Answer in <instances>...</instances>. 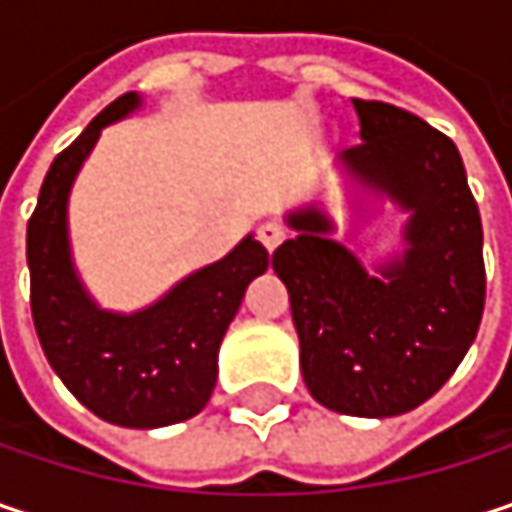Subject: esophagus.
<instances>
[{"label": "esophagus", "mask_w": 512, "mask_h": 512, "mask_svg": "<svg viewBox=\"0 0 512 512\" xmlns=\"http://www.w3.org/2000/svg\"><path fill=\"white\" fill-rule=\"evenodd\" d=\"M257 240H260L269 252H275V249L281 246V240H284V228H281L278 222H263V225H257Z\"/></svg>", "instance_id": "esophagus-1"}]
</instances>
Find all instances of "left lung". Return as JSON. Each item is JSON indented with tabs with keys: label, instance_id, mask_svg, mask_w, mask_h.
Masks as SVG:
<instances>
[{
	"label": "left lung",
	"instance_id": "8db88e82",
	"mask_svg": "<svg viewBox=\"0 0 512 512\" xmlns=\"http://www.w3.org/2000/svg\"><path fill=\"white\" fill-rule=\"evenodd\" d=\"M353 109L361 142L338 156L353 213L361 219L367 198L394 204L406 216L403 249L364 266L308 201L284 216L293 240L275 249L272 269L290 293L311 397L341 415L391 418L430 400L477 335L483 228L448 136L388 103Z\"/></svg>",
	"mask_w": 512,
	"mask_h": 512
}]
</instances>
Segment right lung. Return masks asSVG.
<instances>
[{"label":"right lung","mask_w":512,"mask_h":512,"mask_svg":"<svg viewBox=\"0 0 512 512\" xmlns=\"http://www.w3.org/2000/svg\"><path fill=\"white\" fill-rule=\"evenodd\" d=\"M142 106L136 91L109 103L82 136L52 159L26 231L32 320L44 356L67 391L97 418L154 430L198 415L216 385L219 347L246 287L266 272L269 252L243 237L139 311H109L76 272L67 204L100 133Z\"/></svg>","instance_id":"add662e5"}]
</instances>
